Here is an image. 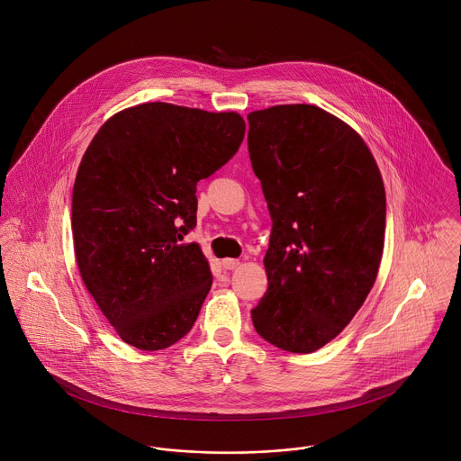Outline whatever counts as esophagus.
Instances as JSON below:
<instances>
[{
    "mask_svg": "<svg viewBox=\"0 0 461 461\" xmlns=\"http://www.w3.org/2000/svg\"><path fill=\"white\" fill-rule=\"evenodd\" d=\"M221 266H223L225 269H234V267H238V266H240V261H238V259H230V258H227V259H223V261H221Z\"/></svg>",
    "mask_w": 461,
    "mask_h": 461,
    "instance_id": "34e87169",
    "label": "esophagus"
}]
</instances>
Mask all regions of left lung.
<instances>
[{"instance_id": "1", "label": "left lung", "mask_w": 461, "mask_h": 461, "mask_svg": "<svg viewBox=\"0 0 461 461\" xmlns=\"http://www.w3.org/2000/svg\"><path fill=\"white\" fill-rule=\"evenodd\" d=\"M249 152L271 214L256 331L291 353L335 339L375 285L385 186L362 136L312 104L249 113Z\"/></svg>"}]
</instances>
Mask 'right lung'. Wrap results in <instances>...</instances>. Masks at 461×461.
<instances>
[{
	"mask_svg": "<svg viewBox=\"0 0 461 461\" xmlns=\"http://www.w3.org/2000/svg\"><path fill=\"white\" fill-rule=\"evenodd\" d=\"M245 121L170 103L110 117L72 190L74 254L85 287L119 337L143 351L181 340L212 275L197 243V183L240 149Z\"/></svg>",
	"mask_w": 461,
	"mask_h": 461,
	"instance_id": "obj_1",
	"label": "right lung"
}]
</instances>
